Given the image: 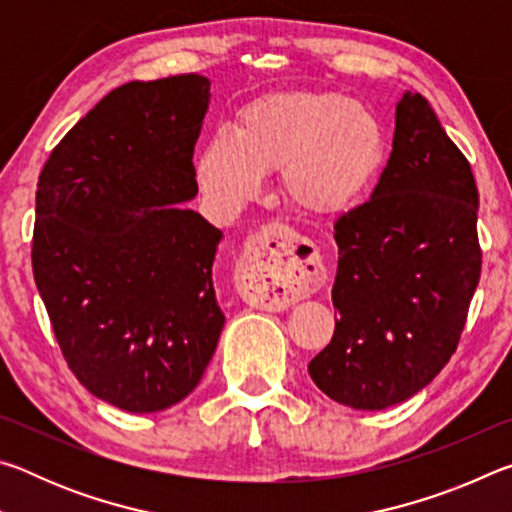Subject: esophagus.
Masks as SVG:
<instances>
[{
    "instance_id": "1",
    "label": "esophagus",
    "mask_w": 512,
    "mask_h": 512,
    "mask_svg": "<svg viewBox=\"0 0 512 512\" xmlns=\"http://www.w3.org/2000/svg\"><path fill=\"white\" fill-rule=\"evenodd\" d=\"M314 271V259L302 255L296 232L268 225L241 259V296L259 309H287L314 287Z\"/></svg>"
}]
</instances>
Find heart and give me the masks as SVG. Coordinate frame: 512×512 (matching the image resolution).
I'll return each mask as SVG.
<instances>
[{"mask_svg":"<svg viewBox=\"0 0 512 512\" xmlns=\"http://www.w3.org/2000/svg\"><path fill=\"white\" fill-rule=\"evenodd\" d=\"M386 158L375 110L339 92H277L239 112L235 133L216 131L196 155L201 192L221 210L255 198L280 169L282 192L309 214H341L366 194Z\"/></svg>","mask_w":512,"mask_h":512,"instance_id":"b5f03b06","label":"heart"}]
</instances>
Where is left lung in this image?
<instances>
[{"mask_svg":"<svg viewBox=\"0 0 512 512\" xmlns=\"http://www.w3.org/2000/svg\"><path fill=\"white\" fill-rule=\"evenodd\" d=\"M476 212L470 162L429 101L404 92L375 192L334 223L339 320L327 348L309 361L327 397L381 411L445 368L481 277Z\"/></svg>","mask_w":512,"mask_h":512,"instance_id":"left-lung-1","label":"left lung"}]
</instances>
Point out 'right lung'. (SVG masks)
<instances>
[{"label": "right lung", "instance_id": "right-lung-1", "mask_svg": "<svg viewBox=\"0 0 512 512\" xmlns=\"http://www.w3.org/2000/svg\"><path fill=\"white\" fill-rule=\"evenodd\" d=\"M210 81L180 74L106 94L38 178L33 277L60 352L99 400L155 413L194 391L219 343L223 232L183 203Z\"/></svg>", "mask_w": 512, "mask_h": 512}]
</instances>
